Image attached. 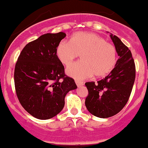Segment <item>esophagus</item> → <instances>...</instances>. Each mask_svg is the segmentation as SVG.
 Returning a JSON list of instances; mask_svg holds the SVG:
<instances>
[{
    "label": "esophagus",
    "mask_w": 148,
    "mask_h": 148,
    "mask_svg": "<svg viewBox=\"0 0 148 148\" xmlns=\"http://www.w3.org/2000/svg\"><path fill=\"white\" fill-rule=\"evenodd\" d=\"M75 83H76V85H77V87H80V86H83V82L80 81V80H75Z\"/></svg>",
    "instance_id": "34e87169"
}]
</instances>
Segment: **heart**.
Returning a JSON list of instances; mask_svg holds the SVG:
<instances>
[{
  "instance_id": "1",
  "label": "heart",
  "mask_w": 148,
  "mask_h": 148,
  "mask_svg": "<svg viewBox=\"0 0 148 148\" xmlns=\"http://www.w3.org/2000/svg\"><path fill=\"white\" fill-rule=\"evenodd\" d=\"M56 55L65 66L80 55L81 61L67 69L66 73L77 80H84L94 75L103 77L112 72L116 63V49L101 36L89 32H77L69 41L58 44Z\"/></svg>"
}]
</instances>
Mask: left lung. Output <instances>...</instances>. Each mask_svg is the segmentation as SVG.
Instances as JSON below:
<instances>
[{
    "instance_id": "left-lung-1",
    "label": "left lung",
    "mask_w": 148,
    "mask_h": 148,
    "mask_svg": "<svg viewBox=\"0 0 148 148\" xmlns=\"http://www.w3.org/2000/svg\"><path fill=\"white\" fill-rule=\"evenodd\" d=\"M110 36L119 57L114 68L96 83H85L88 90L85 104L90 114L99 118L111 117L123 109L135 79V65L131 51L117 36Z\"/></svg>"
}]
</instances>
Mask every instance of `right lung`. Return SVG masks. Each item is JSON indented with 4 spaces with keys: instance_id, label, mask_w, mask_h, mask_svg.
Masks as SVG:
<instances>
[{
    "instance_id": "obj_1",
    "label": "right lung",
    "mask_w": 148,
    "mask_h": 148,
    "mask_svg": "<svg viewBox=\"0 0 148 148\" xmlns=\"http://www.w3.org/2000/svg\"><path fill=\"white\" fill-rule=\"evenodd\" d=\"M64 32L47 33L28 43L20 53L14 70L17 97L29 114L39 119H48L60 113L65 97L77 88L72 77L56 55Z\"/></svg>"
}]
</instances>
